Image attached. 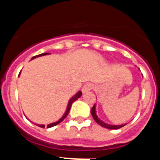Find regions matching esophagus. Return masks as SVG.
I'll list each match as a JSON object with an SVG mask.
<instances>
[{
	"mask_svg": "<svg viewBox=\"0 0 160 160\" xmlns=\"http://www.w3.org/2000/svg\"><path fill=\"white\" fill-rule=\"evenodd\" d=\"M93 87H94V85H93L92 83L87 82L82 87V91L83 94H85V93H87L88 91L92 90Z\"/></svg>",
	"mask_w": 160,
	"mask_h": 160,
	"instance_id": "34e87169",
	"label": "esophagus"
}]
</instances>
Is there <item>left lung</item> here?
I'll return each mask as SVG.
<instances>
[{
  "instance_id": "8db88e82",
  "label": "left lung",
  "mask_w": 160,
  "mask_h": 160,
  "mask_svg": "<svg viewBox=\"0 0 160 160\" xmlns=\"http://www.w3.org/2000/svg\"><path fill=\"white\" fill-rule=\"evenodd\" d=\"M90 112H91V114H92V116L93 118H94V121H95L98 124H99L100 126H102V127H103V128H107V129H111V130L119 129V128H122V127H124V126L126 125V124H122V125H111V124L106 123L105 122L102 121L100 118H98L97 114H96V104H94V105L93 106Z\"/></svg>"
}]
</instances>
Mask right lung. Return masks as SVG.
<instances>
[{"instance_id":"add662e5","label":"right lung","mask_w":160,"mask_h":160,"mask_svg":"<svg viewBox=\"0 0 160 160\" xmlns=\"http://www.w3.org/2000/svg\"><path fill=\"white\" fill-rule=\"evenodd\" d=\"M47 54H49V53H41V54H38V55H37V56H34V57H32V59H34V58H36L41 57V56H44V55H47ZM20 73H21V72H20V73H19V76H20ZM81 96H82V92H81V91H78V92L77 94H74V95H73V97H72L71 98H70V101H69V102H68V105H67V107H66V112H65V114H63L62 117V118H61L59 120H58L57 122H53V123L48 124V125H47V128H52V127H54V126H56V125H58V123H60L61 122H62L63 120H64L65 118H66V116H67V115H68L69 112H70V107H71V106H72V103H73L74 101H76V100H77L78 98H79L81 97ZM35 125L38 126V127H40V128H45V125H42V124H37V123H35Z\"/></svg>"}]
</instances>
